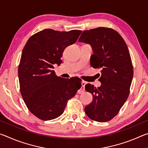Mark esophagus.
I'll return each instance as SVG.
<instances>
[{"label": "esophagus", "mask_w": 148, "mask_h": 148, "mask_svg": "<svg viewBox=\"0 0 148 148\" xmlns=\"http://www.w3.org/2000/svg\"><path fill=\"white\" fill-rule=\"evenodd\" d=\"M86 82H82V87H84L85 86H86ZM84 91H85V90H84V89L81 90V91H79L77 92H78V93H81V92H83Z\"/></svg>", "instance_id": "obj_1"}]
</instances>
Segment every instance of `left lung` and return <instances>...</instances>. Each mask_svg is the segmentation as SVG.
Masks as SVG:
<instances>
[{
    "mask_svg": "<svg viewBox=\"0 0 148 148\" xmlns=\"http://www.w3.org/2000/svg\"><path fill=\"white\" fill-rule=\"evenodd\" d=\"M91 46L90 62L102 69L99 87L86 85L92 101L85 107L90 119L99 122L111 120L118 114L129 95L133 67L129 49L121 35L114 29L98 27L85 31L78 40Z\"/></svg>",
    "mask_w": 148,
    "mask_h": 148,
    "instance_id": "obj_1",
    "label": "left lung"
}]
</instances>
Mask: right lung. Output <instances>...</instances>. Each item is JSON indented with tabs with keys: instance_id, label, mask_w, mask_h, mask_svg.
Here are the masks:
<instances>
[{
	"instance_id": "obj_1",
	"label": "right lung",
	"mask_w": 148,
	"mask_h": 148,
	"mask_svg": "<svg viewBox=\"0 0 148 148\" xmlns=\"http://www.w3.org/2000/svg\"><path fill=\"white\" fill-rule=\"evenodd\" d=\"M82 32L44 29L30 37L22 51L20 91L29 111L39 119L48 121L59 117L82 86L79 78L65 79L53 71L54 64L62 63L64 49L74 44Z\"/></svg>"
}]
</instances>
